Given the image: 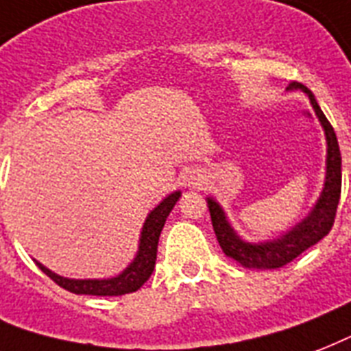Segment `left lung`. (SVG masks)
Here are the masks:
<instances>
[{"instance_id": "obj_1", "label": "left lung", "mask_w": 351, "mask_h": 351, "mask_svg": "<svg viewBox=\"0 0 351 351\" xmlns=\"http://www.w3.org/2000/svg\"><path fill=\"white\" fill-rule=\"evenodd\" d=\"M287 89H302L304 93L309 97V102L317 111L320 119V124L324 126L326 141H328V159H326V183L324 190L320 194L317 205L308 218L300 221L298 225L293 227L287 234L274 241L267 243H247L241 238H238L232 227L229 225L225 218L221 206L208 197V210H210V219H213L214 232L219 241V247L223 249L227 256L241 263L243 267L249 269H278L293 262L298 254H302L306 249L315 245L320 241L333 227L337 214V205L341 199V183H342V172H341V150H339V143H337V135L333 132V126L330 121L326 119L322 110L317 104L313 93L309 91L306 86L300 82H291Z\"/></svg>"}]
</instances>
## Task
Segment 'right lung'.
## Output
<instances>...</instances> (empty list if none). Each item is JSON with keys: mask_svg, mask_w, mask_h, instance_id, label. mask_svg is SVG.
<instances>
[{"mask_svg": "<svg viewBox=\"0 0 351 351\" xmlns=\"http://www.w3.org/2000/svg\"><path fill=\"white\" fill-rule=\"evenodd\" d=\"M181 197V192H173L162 199L159 205L150 213L146 218L143 232H141V243H138V252L135 260L122 271L119 276L110 280H71L64 278L43 267L42 263L36 262V265L42 269L43 273L47 274L49 278L56 282L60 287H64L67 291L75 293V295H97V297H119V295H126V293L137 291L138 287L145 284L146 280L150 278L156 267L157 260V243H159V236L165 227L168 214L172 213L173 205L178 203Z\"/></svg>", "mask_w": 351, "mask_h": 351, "instance_id": "1", "label": "right lung"}]
</instances>
